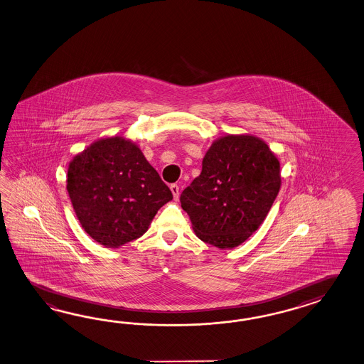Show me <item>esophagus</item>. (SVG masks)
<instances>
[{"label":"esophagus","mask_w":364,"mask_h":364,"mask_svg":"<svg viewBox=\"0 0 364 364\" xmlns=\"http://www.w3.org/2000/svg\"><path fill=\"white\" fill-rule=\"evenodd\" d=\"M170 190H171V193H173L174 199L178 200V198H179V186H178L177 183H173V185H170Z\"/></svg>","instance_id":"1"}]
</instances>
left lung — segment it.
Wrapping results in <instances>:
<instances>
[{"label":"left lung","instance_id":"1","mask_svg":"<svg viewBox=\"0 0 364 364\" xmlns=\"http://www.w3.org/2000/svg\"><path fill=\"white\" fill-rule=\"evenodd\" d=\"M280 186V162L269 146L253 136L228 134L205 153L181 205L202 242L233 248L260 227Z\"/></svg>","mask_w":364,"mask_h":364}]
</instances>
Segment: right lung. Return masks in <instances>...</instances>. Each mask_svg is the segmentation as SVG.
<instances>
[{"label": "right lung", "mask_w": 364, "mask_h": 364, "mask_svg": "<svg viewBox=\"0 0 364 364\" xmlns=\"http://www.w3.org/2000/svg\"><path fill=\"white\" fill-rule=\"evenodd\" d=\"M67 191L84 231L109 248L139 239L173 194L139 146L94 142L68 166Z\"/></svg>", "instance_id": "obj_1"}]
</instances>
